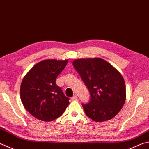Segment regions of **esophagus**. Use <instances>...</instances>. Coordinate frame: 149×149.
I'll list each match as a JSON object with an SVG mask.
<instances>
[{
    "label": "esophagus",
    "instance_id": "1",
    "mask_svg": "<svg viewBox=\"0 0 149 149\" xmlns=\"http://www.w3.org/2000/svg\"><path fill=\"white\" fill-rule=\"evenodd\" d=\"M72 100H77V95H75V94L74 96L72 97Z\"/></svg>",
    "mask_w": 149,
    "mask_h": 149
}]
</instances>
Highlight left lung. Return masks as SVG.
Wrapping results in <instances>:
<instances>
[{"label":"left lung","instance_id":"obj_1","mask_svg":"<svg viewBox=\"0 0 149 149\" xmlns=\"http://www.w3.org/2000/svg\"><path fill=\"white\" fill-rule=\"evenodd\" d=\"M73 65L90 92L88 104H82L85 114L96 122L117 115L126 100V85L122 75L100 58L77 59Z\"/></svg>","mask_w":149,"mask_h":149}]
</instances>
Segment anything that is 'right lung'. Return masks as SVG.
<instances>
[{"mask_svg":"<svg viewBox=\"0 0 149 149\" xmlns=\"http://www.w3.org/2000/svg\"><path fill=\"white\" fill-rule=\"evenodd\" d=\"M68 60L42 61L32 68L21 84L20 96L24 107L37 119L52 121L62 115L69 98L56 85V79Z\"/></svg>","mask_w":149,"mask_h":149,"instance_id":"right-lung-1","label":"right lung"}]
</instances>
